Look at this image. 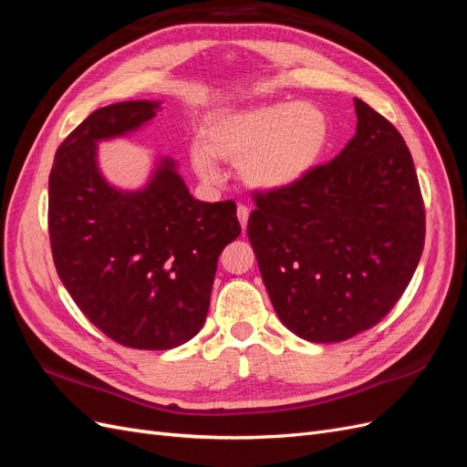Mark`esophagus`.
Returning <instances> with one entry per match:
<instances>
[{
	"mask_svg": "<svg viewBox=\"0 0 467 467\" xmlns=\"http://www.w3.org/2000/svg\"><path fill=\"white\" fill-rule=\"evenodd\" d=\"M237 220H239V223H242V228L245 230L247 220H249V208L247 206H244V204L237 206Z\"/></svg>",
	"mask_w": 467,
	"mask_h": 467,
	"instance_id": "esophagus-1",
	"label": "esophagus"
}]
</instances>
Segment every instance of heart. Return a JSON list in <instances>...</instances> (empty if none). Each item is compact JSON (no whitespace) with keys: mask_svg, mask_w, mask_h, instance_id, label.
<instances>
[{"mask_svg":"<svg viewBox=\"0 0 467 467\" xmlns=\"http://www.w3.org/2000/svg\"><path fill=\"white\" fill-rule=\"evenodd\" d=\"M331 140V122L314 103H271L223 110L204 124V142L189 148L194 171L218 175L216 160L237 163L245 185L259 191L294 187L319 165Z\"/></svg>","mask_w":467,"mask_h":467,"instance_id":"heart-1","label":"heart"}]
</instances>
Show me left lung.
<instances>
[{
	"label": "left lung",
	"mask_w": 467,
	"mask_h": 467,
	"mask_svg": "<svg viewBox=\"0 0 467 467\" xmlns=\"http://www.w3.org/2000/svg\"><path fill=\"white\" fill-rule=\"evenodd\" d=\"M357 134L294 187L255 194L247 235L276 316L312 343L374 327L401 298L425 245L411 151L355 99Z\"/></svg>",
	"instance_id": "1"
}]
</instances>
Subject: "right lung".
<instances>
[{"label": "right lung", "instance_id": "1", "mask_svg": "<svg viewBox=\"0 0 467 467\" xmlns=\"http://www.w3.org/2000/svg\"><path fill=\"white\" fill-rule=\"evenodd\" d=\"M160 101L93 110L56 151L48 232L56 271L86 317L112 341L167 350L202 329L223 247L242 232L235 204L192 199L171 158L142 189L112 187L97 144L142 129Z\"/></svg>", "mask_w": 467, "mask_h": 467}]
</instances>
